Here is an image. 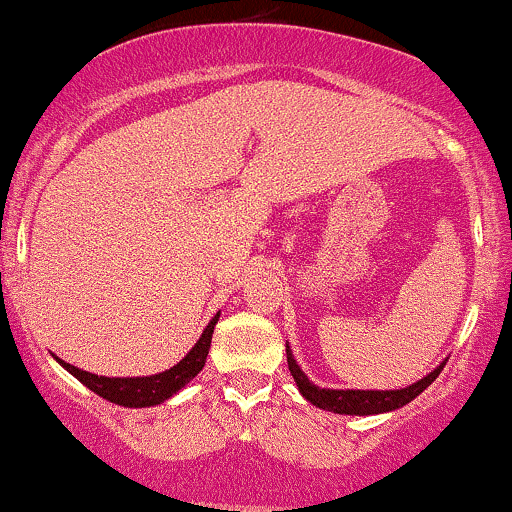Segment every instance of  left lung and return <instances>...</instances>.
<instances>
[{"label": "left lung", "instance_id": "1", "mask_svg": "<svg viewBox=\"0 0 512 512\" xmlns=\"http://www.w3.org/2000/svg\"><path fill=\"white\" fill-rule=\"evenodd\" d=\"M286 361H289V370L296 380L300 394H303L312 405L321 410L338 412V415H380V412H391L403 408L405 403L415 401L422 391L440 375L445 368V361L438 368H433L429 375L422 380L410 384L405 389L394 391H363V389H321L317 384L307 380V375L300 370V366L293 359L289 345H286Z\"/></svg>", "mask_w": 512, "mask_h": 512}]
</instances>
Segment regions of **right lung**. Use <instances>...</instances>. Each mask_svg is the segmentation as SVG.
<instances>
[{"label": "right lung", "instance_id": "right-lung-1", "mask_svg": "<svg viewBox=\"0 0 512 512\" xmlns=\"http://www.w3.org/2000/svg\"><path fill=\"white\" fill-rule=\"evenodd\" d=\"M216 321H219V312L214 314V319L209 321L205 331H202L200 340L195 342L191 352H188L184 359H181L177 366L158 375L149 377H104V375H93L88 370H81L72 366V363L58 359L53 354V359L60 363L62 368L69 370L76 380L86 384L90 391H95L97 396L107 398V401L116 405H125V408H149V405H160L165 403L167 398H172L177 391L186 387L188 382L193 380L195 375L205 368L209 345H212V333Z\"/></svg>", "mask_w": 512, "mask_h": 512}]
</instances>
